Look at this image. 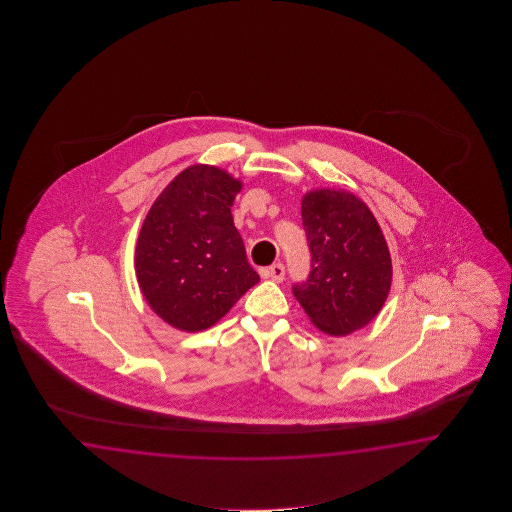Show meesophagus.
<instances>
[{
    "instance_id": "esophagus-1",
    "label": "esophagus",
    "mask_w": 512,
    "mask_h": 512,
    "mask_svg": "<svg viewBox=\"0 0 512 512\" xmlns=\"http://www.w3.org/2000/svg\"><path fill=\"white\" fill-rule=\"evenodd\" d=\"M261 276L267 278V280H272V282L280 283L283 280V276H285V267H283L282 263H274L271 267L263 269Z\"/></svg>"
}]
</instances>
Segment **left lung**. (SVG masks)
Listing matches in <instances>:
<instances>
[{
  "mask_svg": "<svg viewBox=\"0 0 512 512\" xmlns=\"http://www.w3.org/2000/svg\"><path fill=\"white\" fill-rule=\"evenodd\" d=\"M302 221L311 272L293 287L298 304L331 337L368 326L392 287V258L377 219L348 190L318 188L302 197Z\"/></svg>",
  "mask_w": 512,
  "mask_h": 512,
  "instance_id": "8db88e82",
  "label": "left lung"
}]
</instances>
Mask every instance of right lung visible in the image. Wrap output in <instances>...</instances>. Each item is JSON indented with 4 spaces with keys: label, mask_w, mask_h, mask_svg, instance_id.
<instances>
[{
    "label": "right lung",
    "mask_w": 512,
    "mask_h": 512,
    "mask_svg": "<svg viewBox=\"0 0 512 512\" xmlns=\"http://www.w3.org/2000/svg\"><path fill=\"white\" fill-rule=\"evenodd\" d=\"M241 186L223 168L192 164L148 210L135 274L142 296L168 326L186 333L208 329L260 282L230 214Z\"/></svg>",
    "instance_id": "add662e5"
}]
</instances>
